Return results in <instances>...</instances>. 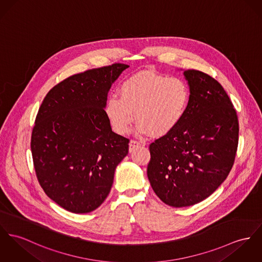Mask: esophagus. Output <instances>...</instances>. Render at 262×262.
I'll return each instance as SVG.
<instances>
[{
	"label": "esophagus",
	"mask_w": 262,
	"mask_h": 262,
	"mask_svg": "<svg viewBox=\"0 0 262 262\" xmlns=\"http://www.w3.org/2000/svg\"><path fill=\"white\" fill-rule=\"evenodd\" d=\"M141 145V143L140 141L132 140V141H129V151H130V152H132V151H134L135 149H137V148H138V147H140Z\"/></svg>",
	"instance_id": "esophagus-1"
}]
</instances>
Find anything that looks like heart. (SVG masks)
I'll list each match as a JSON object with an SVG mask.
<instances>
[{"label":"heart","instance_id":"obj_1","mask_svg":"<svg viewBox=\"0 0 262 262\" xmlns=\"http://www.w3.org/2000/svg\"><path fill=\"white\" fill-rule=\"evenodd\" d=\"M119 96L106 100L104 115L120 135L129 132L135 113L140 133L164 137L181 124L190 102V90L184 80L147 71L122 81Z\"/></svg>","mask_w":262,"mask_h":262}]
</instances>
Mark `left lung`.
<instances>
[{
  "label": "left lung",
  "mask_w": 262,
  "mask_h": 262,
  "mask_svg": "<svg viewBox=\"0 0 262 262\" xmlns=\"http://www.w3.org/2000/svg\"><path fill=\"white\" fill-rule=\"evenodd\" d=\"M190 102L181 124L149 145L147 178L161 202L184 207L202 202L227 178L238 144L236 111L222 84L187 70Z\"/></svg>",
  "instance_id": "obj_1"
}]
</instances>
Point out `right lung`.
<instances>
[{
	"instance_id": "1",
	"label": "right lung",
	"mask_w": 262,
	"mask_h": 262,
	"mask_svg": "<svg viewBox=\"0 0 262 262\" xmlns=\"http://www.w3.org/2000/svg\"><path fill=\"white\" fill-rule=\"evenodd\" d=\"M128 66L113 63L56 84L40 104L31 149L46 194L74 213L97 209L108 195L129 140L112 130L104 115L107 93Z\"/></svg>"
}]
</instances>
